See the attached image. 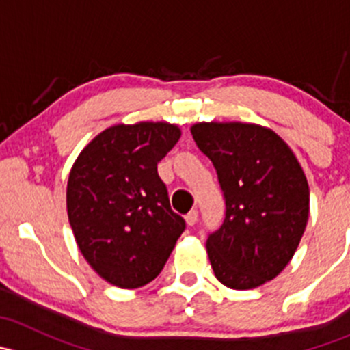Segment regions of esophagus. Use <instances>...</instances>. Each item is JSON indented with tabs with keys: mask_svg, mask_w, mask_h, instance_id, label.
<instances>
[{
	"mask_svg": "<svg viewBox=\"0 0 350 350\" xmlns=\"http://www.w3.org/2000/svg\"><path fill=\"white\" fill-rule=\"evenodd\" d=\"M185 218H186V224L191 225V227H193V225H195L196 221H198V211L196 210H191L188 215H186Z\"/></svg>",
	"mask_w": 350,
	"mask_h": 350,
	"instance_id": "34e87169",
	"label": "esophagus"
}]
</instances>
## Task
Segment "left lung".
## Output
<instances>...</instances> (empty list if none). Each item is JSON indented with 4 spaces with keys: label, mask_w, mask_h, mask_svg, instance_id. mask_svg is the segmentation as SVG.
Wrapping results in <instances>:
<instances>
[{
    "label": "left lung",
    "mask_w": 350,
    "mask_h": 350,
    "mask_svg": "<svg viewBox=\"0 0 350 350\" xmlns=\"http://www.w3.org/2000/svg\"><path fill=\"white\" fill-rule=\"evenodd\" d=\"M191 135L213 162L227 206L224 225L206 241L215 276L232 289L274 280L295 256L310 215L298 159L257 123L200 122Z\"/></svg>",
    "instance_id": "left-lung-1"
}]
</instances>
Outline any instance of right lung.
Segmentation results:
<instances>
[{"label": "right lung", "instance_id": "obj_1", "mask_svg": "<svg viewBox=\"0 0 350 350\" xmlns=\"http://www.w3.org/2000/svg\"><path fill=\"white\" fill-rule=\"evenodd\" d=\"M179 137L174 123H118L98 133L70 167V228L84 259L109 284L150 283L185 232L157 174V162Z\"/></svg>", "mask_w": 350, "mask_h": 350}]
</instances>
